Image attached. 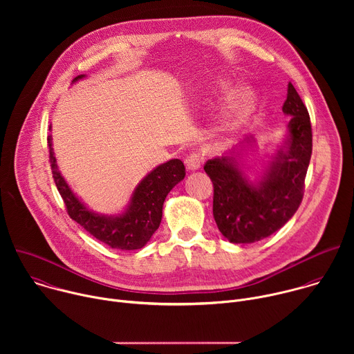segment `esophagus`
I'll list each match as a JSON object with an SVG mask.
<instances>
[{"mask_svg": "<svg viewBox=\"0 0 354 354\" xmlns=\"http://www.w3.org/2000/svg\"><path fill=\"white\" fill-rule=\"evenodd\" d=\"M185 164L187 171H197L201 167V164H203V157L197 153H193L185 160Z\"/></svg>", "mask_w": 354, "mask_h": 354, "instance_id": "1", "label": "esophagus"}]
</instances>
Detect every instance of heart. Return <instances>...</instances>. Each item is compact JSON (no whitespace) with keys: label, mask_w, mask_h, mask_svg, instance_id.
<instances>
[{"label":"heart","mask_w":354,"mask_h":354,"mask_svg":"<svg viewBox=\"0 0 354 354\" xmlns=\"http://www.w3.org/2000/svg\"><path fill=\"white\" fill-rule=\"evenodd\" d=\"M218 88L221 91H227L230 85L228 82H221ZM252 108H254V93H252V91L248 88L235 91L228 100L225 111L223 112L221 120L218 123V131L227 133L234 130L250 115Z\"/></svg>","instance_id":"obj_1"}]
</instances>
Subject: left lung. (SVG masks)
Masks as SVG:
<instances>
[{
	"mask_svg": "<svg viewBox=\"0 0 354 354\" xmlns=\"http://www.w3.org/2000/svg\"><path fill=\"white\" fill-rule=\"evenodd\" d=\"M283 113L291 116L287 136L261 175L250 178L239 161L257 148L254 136L205 165L214 186L216 224L232 243H252L272 235L299 207L313 153V130L308 111L291 82Z\"/></svg>",
	"mask_w": 354,
	"mask_h": 354,
	"instance_id": "obj_1",
	"label": "left lung"
}]
</instances>
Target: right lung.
<instances>
[{
    "label": "right lung",
    "instance_id": "add662e5",
    "mask_svg": "<svg viewBox=\"0 0 354 354\" xmlns=\"http://www.w3.org/2000/svg\"><path fill=\"white\" fill-rule=\"evenodd\" d=\"M85 77L86 75H78L73 82ZM48 130H52V124H50ZM47 142L53 178L64 200L68 216L84 227L92 236L113 249H140L151 239L161 224L162 207L168 193L174 186L183 180L186 175L185 165L180 160L167 161L140 180L123 212L118 214L96 213L86 207L59 171L52 136L47 137Z\"/></svg>",
    "mask_w": 354,
    "mask_h": 354
}]
</instances>
